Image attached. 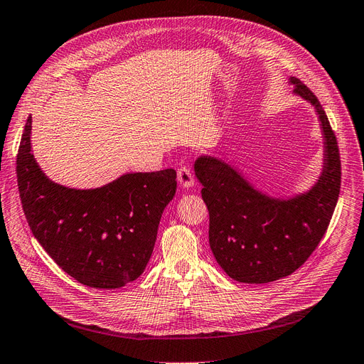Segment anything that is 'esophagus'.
<instances>
[{"mask_svg":"<svg viewBox=\"0 0 364 364\" xmlns=\"http://www.w3.org/2000/svg\"><path fill=\"white\" fill-rule=\"evenodd\" d=\"M178 181L181 188H193L194 186V178L191 175V170L188 167H181L178 170Z\"/></svg>","mask_w":364,"mask_h":364,"instance_id":"obj_1","label":"esophagus"}]
</instances>
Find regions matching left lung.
Returning a JSON list of instances; mask_svg holds the SVG:
<instances>
[{"label":"left lung","instance_id":"1","mask_svg":"<svg viewBox=\"0 0 364 364\" xmlns=\"http://www.w3.org/2000/svg\"><path fill=\"white\" fill-rule=\"evenodd\" d=\"M289 84L314 108L323 134V166L313 186L269 196L227 160L203 154L194 164L210 218V249L219 267L240 283L264 284L296 271L318 246L339 197V149L327 115L298 78L290 77Z\"/></svg>","mask_w":364,"mask_h":364}]
</instances>
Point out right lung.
<instances>
[{
	"mask_svg": "<svg viewBox=\"0 0 364 364\" xmlns=\"http://www.w3.org/2000/svg\"><path fill=\"white\" fill-rule=\"evenodd\" d=\"M28 117L16 171L29 228L73 279L95 289H118L145 271L161 215L176 193V171L124 173L90 189L56 183L32 154Z\"/></svg>",
	"mask_w": 364,
	"mask_h": 364,
	"instance_id": "1",
	"label": "right lung"
}]
</instances>
